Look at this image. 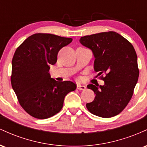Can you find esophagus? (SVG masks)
<instances>
[{"mask_svg":"<svg viewBox=\"0 0 147 147\" xmlns=\"http://www.w3.org/2000/svg\"><path fill=\"white\" fill-rule=\"evenodd\" d=\"M77 88L78 89V90H84L86 88V86L82 85V84H77Z\"/></svg>","mask_w":147,"mask_h":147,"instance_id":"obj_1","label":"esophagus"}]
</instances>
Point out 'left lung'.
Here are the masks:
<instances>
[{
  "label": "left lung",
  "instance_id": "left-lung-1",
  "mask_svg": "<svg viewBox=\"0 0 147 147\" xmlns=\"http://www.w3.org/2000/svg\"><path fill=\"white\" fill-rule=\"evenodd\" d=\"M81 44L90 49L95 57L94 69L102 77L103 86L89 84L95 97L86 108L101 117H112L120 113L129 104L139 77L138 57L129 41L115 32L81 37Z\"/></svg>",
  "mask_w": 147,
  "mask_h": 147
}]
</instances>
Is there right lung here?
I'll return each mask as SVG.
<instances>
[{"label": "right lung", "instance_id": "obj_1", "mask_svg": "<svg viewBox=\"0 0 147 147\" xmlns=\"http://www.w3.org/2000/svg\"><path fill=\"white\" fill-rule=\"evenodd\" d=\"M51 34H34L16 49L11 62V86L24 110L37 119H46L61 110L65 95L77 88L70 81L57 82L49 70L63 47L72 42Z\"/></svg>", "mask_w": 147, "mask_h": 147}]
</instances>
